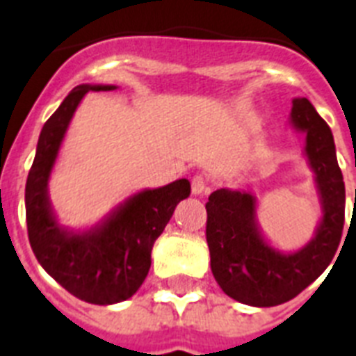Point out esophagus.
<instances>
[{"label": "esophagus", "mask_w": 356, "mask_h": 356, "mask_svg": "<svg viewBox=\"0 0 356 356\" xmlns=\"http://www.w3.org/2000/svg\"><path fill=\"white\" fill-rule=\"evenodd\" d=\"M191 189H193V195L195 196L206 195V193L209 191V184H207V180L204 178V176L196 175V176H193Z\"/></svg>", "instance_id": "esophagus-1"}]
</instances>
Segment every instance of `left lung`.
I'll return each instance as SVG.
<instances>
[{
    "label": "left lung",
    "instance_id": "1",
    "mask_svg": "<svg viewBox=\"0 0 356 356\" xmlns=\"http://www.w3.org/2000/svg\"><path fill=\"white\" fill-rule=\"evenodd\" d=\"M291 127L305 134L303 154L314 175L322 217L314 237L296 252H281L264 237L257 198L241 189H217L206 204L211 272L229 298L252 307L292 300L316 281L337 254L343 229L346 187L331 129L309 99H294Z\"/></svg>",
    "mask_w": 356,
    "mask_h": 356
}]
</instances>
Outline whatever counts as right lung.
I'll return each instance as SVG.
<instances>
[{
  "mask_svg": "<svg viewBox=\"0 0 356 356\" xmlns=\"http://www.w3.org/2000/svg\"><path fill=\"white\" fill-rule=\"evenodd\" d=\"M113 84L73 88L40 132L25 184L27 232L34 255L47 274L75 298L112 305L132 298L150 268V254L176 206L191 195L186 178L143 189L115 206L88 229L58 222L49 200V178L70 123L88 92H110Z\"/></svg>",
  "mask_w": 356,
  "mask_h": 356,
  "instance_id": "obj_1",
  "label": "right lung"
}]
</instances>
